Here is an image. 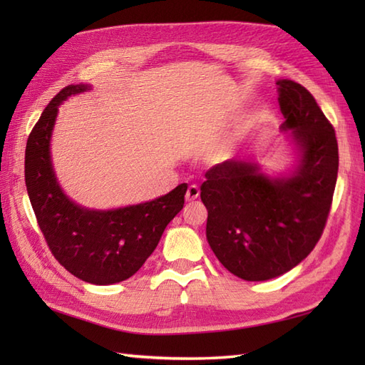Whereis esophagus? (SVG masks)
I'll return each mask as SVG.
<instances>
[{
  "instance_id": "34e87169",
  "label": "esophagus",
  "mask_w": 365,
  "mask_h": 365,
  "mask_svg": "<svg viewBox=\"0 0 365 365\" xmlns=\"http://www.w3.org/2000/svg\"><path fill=\"white\" fill-rule=\"evenodd\" d=\"M199 195H200V190H199L197 185H190L185 197H187L188 202H192V200H196L199 197Z\"/></svg>"
}]
</instances>
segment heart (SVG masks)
I'll list each match as a JSON object with an SVG mask.
<instances>
[{"label":"heart","instance_id":"b5f03b06","mask_svg":"<svg viewBox=\"0 0 365 365\" xmlns=\"http://www.w3.org/2000/svg\"><path fill=\"white\" fill-rule=\"evenodd\" d=\"M232 145H234V139H226L221 145H218V149H216V153L220 155V157H226V155L230 152Z\"/></svg>","mask_w":365,"mask_h":365}]
</instances>
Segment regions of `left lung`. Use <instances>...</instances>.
Instances as JSON below:
<instances>
[{
	"label": "left lung",
	"instance_id": "8db88e82",
	"mask_svg": "<svg viewBox=\"0 0 365 365\" xmlns=\"http://www.w3.org/2000/svg\"><path fill=\"white\" fill-rule=\"evenodd\" d=\"M276 86L292 168L269 174L255 158H230L207 170L200 187L207 242L224 268L245 281L282 276L311 254L337 180L336 133L315 98L292 80Z\"/></svg>",
	"mask_w": 365,
	"mask_h": 365
}]
</instances>
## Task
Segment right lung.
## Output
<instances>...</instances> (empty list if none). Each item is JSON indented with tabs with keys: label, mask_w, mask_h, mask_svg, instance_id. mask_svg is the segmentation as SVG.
<instances>
[{
	"label": "right lung",
	"mask_w": 365,
	"mask_h": 365,
	"mask_svg": "<svg viewBox=\"0 0 365 365\" xmlns=\"http://www.w3.org/2000/svg\"><path fill=\"white\" fill-rule=\"evenodd\" d=\"M91 91L68 84L45 108L28 138L25 180L42 234L56 260L84 282L111 285L125 281L155 251L168 224L182 210L187 183L147 202L118 208H88L61 188L51 160V136L59 105Z\"/></svg>",
	"instance_id": "add662e5"
}]
</instances>
